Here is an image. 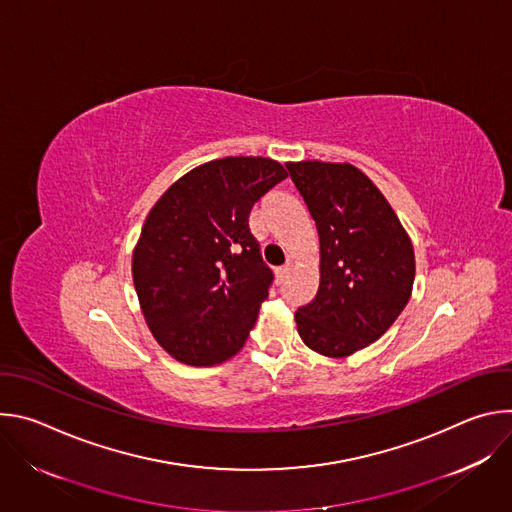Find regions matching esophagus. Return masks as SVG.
Wrapping results in <instances>:
<instances>
[{
  "label": "esophagus",
  "mask_w": 512,
  "mask_h": 512,
  "mask_svg": "<svg viewBox=\"0 0 512 512\" xmlns=\"http://www.w3.org/2000/svg\"><path fill=\"white\" fill-rule=\"evenodd\" d=\"M291 269H294V265H291V263H287V265L279 267V269L275 271V279H277V283H281V281L289 275V271H291Z\"/></svg>",
  "instance_id": "obj_1"
}]
</instances>
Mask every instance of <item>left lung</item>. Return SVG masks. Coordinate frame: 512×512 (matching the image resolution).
Returning a JSON list of instances; mask_svg holds the SVG:
<instances>
[{
    "label": "left lung",
    "mask_w": 512,
    "mask_h": 512,
    "mask_svg": "<svg viewBox=\"0 0 512 512\" xmlns=\"http://www.w3.org/2000/svg\"><path fill=\"white\" fill-rule=\"evenodd\" d=\"M320 237L316 298L296 312L308 348L344 358L379 340L407 306L413 243L375 182L344 162H287Z\"/></svg>",
    "instance_id": "8db88e82"
}]
</instances>
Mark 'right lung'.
Instances as JSON below:
<instances>
[{"mask_svg":"<svg viewBox=\"0 0 512 512\" xmlns=\"http://www.w3.org/2000/svg\"><path fill=\"white\" fill-rule=\"evenodd\" d=\"M285 178L271 158L212 160L178 178L145 218L133 283L150 332L178 362L214 367L245 346L273 279L249 212Z\"/></svg>","mask_w":512,"mask_h":512,"instance_id":"obj_1","label":"right lung"}]
</instances>
